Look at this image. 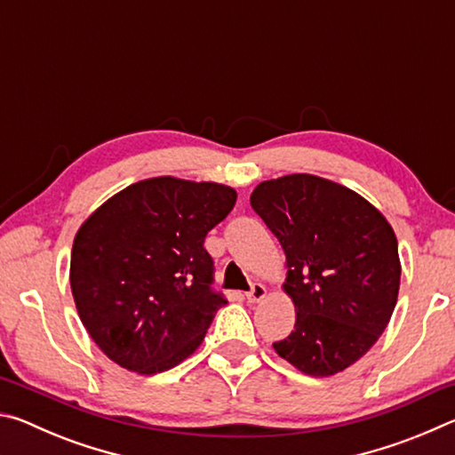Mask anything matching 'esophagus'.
Segmentation results:
<instances>
[{"instance_id": "34e87169", "label": "esophagus", "mask_w": 455, "mask_h": 455, "mask_svg": "<svg viewBox=\"0 0 455 455\" xmlns=\"http://www.w3.org/2000/svg\"><path fill=\"white\" fill-rule=\"evenodd\" d=\"M265 295H267L265 284L255 283V284H252V287H251V291L246 292V301H249V303H259V301H263Z\"/></svg>"}]
</instances>
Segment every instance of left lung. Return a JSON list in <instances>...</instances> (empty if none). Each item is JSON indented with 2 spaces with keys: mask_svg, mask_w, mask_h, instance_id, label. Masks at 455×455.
<instances>
[{
  "mask_svg": "<svg viewBox=\"0 0 455 455\" xmlns=\"http://www.w3.org/2000/svg\"><path fill=\"white\" fill-rule=\"evenodd\" d=\"M251 206L287 255L295 331L273 343L299 371L335 375L373 347L395 309L397 238L357 192L313 174L265 180Z\"/></svg>",
  "mask_w": 455,
  "mask_h": 455,
  "instance_id": "1",
  "label": "left lung"
}]
</instances>
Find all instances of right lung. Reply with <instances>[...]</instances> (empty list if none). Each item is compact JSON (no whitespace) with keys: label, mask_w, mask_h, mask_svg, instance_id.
Instances as JSON below:
<instances>
[{"label":"right lung","mask_w":455,"mask_h":455,"mask_svg":"<svg viewBox=\"0 0 455 455\" xmlns=\"http://www.w3.org/2000/svg\"><path fill=\"white\" fill-rule=\"evenodd\" d=\"M236 192L160 176L100 206L74 238L70 284L84 327L114 363L166 371L196 351L227 297L204 238Z\"/></svg>","instance_id":"add662e5"}]
</instances>
